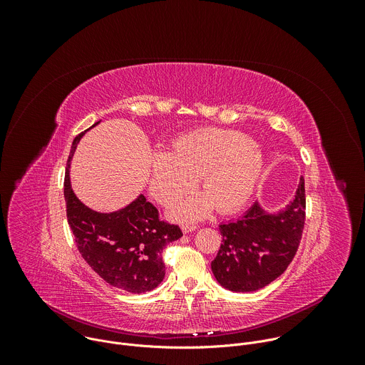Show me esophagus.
<instances>
[{
  "label": "esophagus",
  "mask_w": 365,
  "mask_h": 365,
  "mask_svg": "<svg viewBox=\"0 0 365 365\" xmlns=\"http://www.w3.org/2000/svg\"><path fill=\"white\" fill-rule=\"evenodd\" d=\"M197 227L196 225H182V231L185 232V234H189V232H192V231H195Z\"/></svg>",
  "instance_id": "1"
}]
</instances>
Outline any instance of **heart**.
<instances>
[{
  "label": "heart",
  "instance_id": "obj_1",
  "mask_svg": "<svg viewBox=\"0 0 365 365\" xmlns=\"http://www.w3.org/2000/svg\"><path fill=\"white\" fill-rule=\"evenodd\" d=\"M264 158L247 135L221 128H203L176 138L172 151L155 150L150 155L151 195L173 205L200 182L205 193L187 197L175 211L179 220H196L211 210L232 212L250 199Z\"/></svg>",
  "mask_w": 365,
  "mask_h": 365
}]
</instances>
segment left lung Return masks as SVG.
<instances>
[{
	"label": "left lung",
	"instance_id": "8db88e82",
	"mask_svg": "<svg viewBox=\"0 0 365 365\" xmlns=\"http://www.w3.org/2000/svg\"><path fill=\"white\" fill-rule=\"evenodd\" d=\"M306 221L304 179L284 211L269 215L257 203L237 221L221 224L222 244L211 267L221 286L254 292L276 280L294 258Z\"/></svg>",
	"mask_w": 365,
	"mask_h": 365
}]
</instances>
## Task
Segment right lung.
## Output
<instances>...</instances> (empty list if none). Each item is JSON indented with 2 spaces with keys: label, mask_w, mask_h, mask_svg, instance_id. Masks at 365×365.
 Returning a JSON list of instances; mask_svg holds the SVG:
<instances>
[{
  "label": "right lung",
  "mask_w": 365,
  "mask_h": 365,
  "mask_svg": "<svg viewBox=\"0 0 365 365\" xmlns=\"http://www.w3.org/2000/svg\"><path fill=\"white\" fill-rule=\"evenodd\" d=\"M83 134H78L72 143L63 183L66 217L76 247L89 267L108 284L130 293L150 292L165 277L163 248L183 232L179 225L160 220L158 207L144 195L111 214H99L85 206L69 180L72 155Z\"/></svg>",
  "instance_id": "1"
}]
</instances>
